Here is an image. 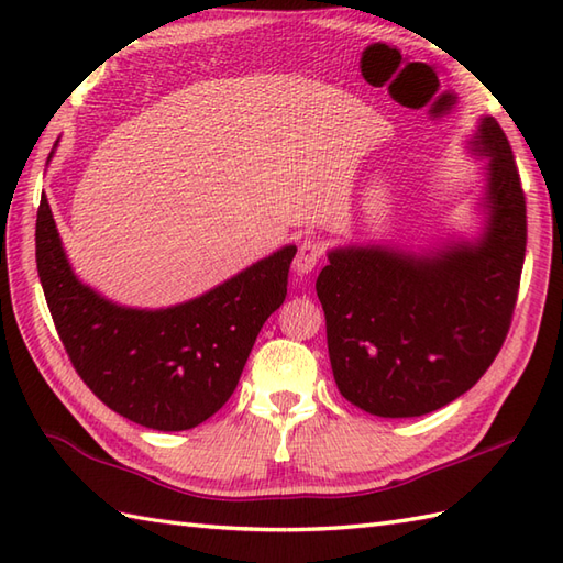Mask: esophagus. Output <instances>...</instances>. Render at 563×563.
<instances>
[{"label":"esophagus","instance_id":"esophagus-1","mask_svg":"<svg viewBox=\"0 0 563 563\" xmlns=\"http://www.w3.org/2000/svg\"><path fill=\"white\" fill-rule=\"evenodd\" d=\"M327 249L317 239H305V242L297 246V256L292 261V268L297 273H312L317 268V263L324 258Z\"/></svg>","mask_w":563,"mask_h":563}]
</instances>
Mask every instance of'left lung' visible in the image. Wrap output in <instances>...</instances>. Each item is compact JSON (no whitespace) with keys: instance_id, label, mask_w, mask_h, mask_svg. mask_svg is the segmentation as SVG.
Here are the masks:
<instances>
[{"instance_id":"left-lung-1","label":"left lung","mask_w":563,"mask_h":563,"mask_svg":"<svg viewBox=\"0 0 563 563\" xmlns=\"http://www.w3.org/2000/svg\"><path fill=\"white\" fill-rule=\"evenodd\" d=\"M474 147L492 157L479 242L430 256L339 249L319 273L333 379L367 413L409 418L454 401L482 379L508 336L528 208L510 142L494 118H484Z\"/></svg>"}]
</instances>
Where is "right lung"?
I'll list each match as a JSON object with an SVG mask.
<instances>
[{"instance_id": "obj_1", "label": "right lung", "mask_w": 563, "mask_h": 563, "mask_svg": "<svg viewBox=\"0 0 563 563\" xmlns=\"http://www.w3.org/2000/svg\"><path fill=\"white\" fill-rule=\"evenodd\" d=\"M295 246L263 258L186 305L125 309L81 285L65 258L47 198L35 220V263L71 367L128 421L188 430L220 411L261 327L288 295Z\"/></svg>"}]
</instances>
